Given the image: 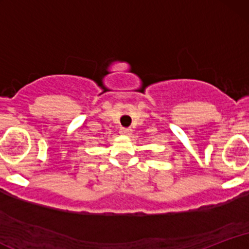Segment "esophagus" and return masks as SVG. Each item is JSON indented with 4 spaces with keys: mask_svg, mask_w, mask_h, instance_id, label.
<instances>
[{
    "mask_svg": "<svg viewBox=\"0 0 249 249\" xmlns=\"http://www.w3.org/2000/svg\"><path fill=\"white\" fill-rule=\"evenodd\" d=\"M121 133L123 136H130V134L132 133V128H121Z\"/></svg>",
    "mask_w": 249,
    "mask_h": 249,
    "instance_id": "obj_1",
    "label": "esophagus"
}]
</instances>
